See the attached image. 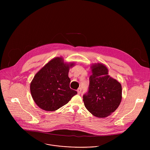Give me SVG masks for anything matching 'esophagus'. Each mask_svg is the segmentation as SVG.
Masks as SVG:
<instances>
[{
  "instance_id": "34e87169",
  "label": "esophagus",
  "mask_w": 150,
  "mask_h": 150,
  "mask_svg": "<svg viewBox=\"0 0 150 150\" xmlns=\"http://www.w3.org/2000/svg\"><path fill=\"white\" fill-rule=\"evenodd\" d=\"M77 93L78 94H80L81 93V88H79L78 90H77Z\"/></svg>"
}]
</instances>
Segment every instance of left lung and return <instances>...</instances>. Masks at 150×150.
<instances>
[{
    "mask_svg": "<svg viewBox=\"0 0 150 150\" xmlns=\"http://www.w3.org/2000/svg\"><path fill=\"white\" fill-rule=\"evenodd\" d=\"M88 90L83 96L86 109L97 117H105L114 112L122 100V86L108 75V69L101 63L92 67Z\"/></svg>",
    "mask_w": 150,
    "mask_h": 150,
    "instance_id": "8db88e82",
    "label": "left lung"
}]
</instances>
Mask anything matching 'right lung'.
<instances>
[{"instance_id":"right-lung-1","label":"right lung","mask_w":150,"mask_h":150,"mask_svg":"<svg viewBox=\"0 0 150 150\" xmlns=\"http://www.w3.org/2000/svg\"><path fill=\"white\" fill-rule=\"evenodd\" d=\"M62 57H56L41 68L30 84L32 97L36 104L46 111H54L67 104L77 94L69 87V68Z\"/></svg>"}]
</instances>
